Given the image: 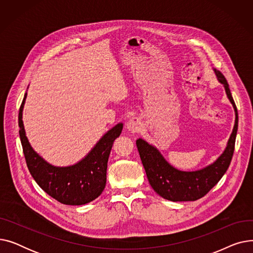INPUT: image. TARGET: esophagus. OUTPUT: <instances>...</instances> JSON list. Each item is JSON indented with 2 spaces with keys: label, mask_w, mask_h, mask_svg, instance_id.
I'll return each mask as SVG.
<instances>
[{
  "label": "esophagus",
  "mask_w": 253,
  "mask_h": 253,
  "mask_svg": "<svg viewBox=\"0 0 253 253\" xmlns=\"http://www.w3.org/2000/svg\"><path fill=\"white\" fill-rule=\"evenodd\" d=\"M141 127H142L141 120L137 117L131 118L127 123V129L131 132V133H136V132L141 130Z\"/></svg>",
  "instance_id": "1"
}]
</instances>
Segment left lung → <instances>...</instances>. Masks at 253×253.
<instances>
[{"mask_svg": "<svg viewBox=\"0 0 253 253\" xmlns=\"http://www.w3.org/2000/svg\"><path fill=\"white\" fill-rule=\"evenodd\" d=\"M218 82L223 85L225 93L235 111V124L222 154L208 166L195 170L182 171L170 165L159 150L142 138L136 140L137 150L149 182L154 191L169 201H196L204 197L228 170L235 149L238 130V112L229 84L224 76L213 69Z\"/></svg>", "mask_w": 253, "mask_h": 253, "instance_id": "1", "label": "left lung"}]
</instances>
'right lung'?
I'll use <instances>...</instances> for the list:
<instances>
[{"label":"right lung","instance_id":"right-lung-1","mask_svg":"<svg viewBox=\"0 0 253 253\" xmlns=\"http://www.w3.org/2000/svg\"><path fill=\"white\" fill-rule=\"evenodd\" d=\"M28 93L19 109L18 125L26 165L36 182L44 192L65 205H84L100 196L106 183V168L113 143L120 136L123 123L110 129L92 150L71 166H54L40 156L29 142L22 121V111Z\"/></svg>","mask_w":253,"mask_h":253}]
</instances>
